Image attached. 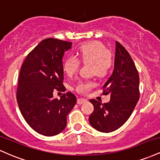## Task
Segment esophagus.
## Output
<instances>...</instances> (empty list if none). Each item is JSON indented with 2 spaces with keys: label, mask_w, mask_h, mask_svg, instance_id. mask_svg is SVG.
Here are the masks:
<instances>
[{
  "label": "esophagus",
  "mask_w": 160,
  "mask_h": 160,
  "mask_svg": "<svg viewBox=\"0 0 160 160\" xmlns=\"http://www.w3.org/2000/svg\"><path fill=\"white\" fill-rule=\"evenodd\" d=\"M86 102H87V99H86L84 98H79L78 99V102H78V104H82L83 103H86Z\"/></svg>",
  "instance_id": "34e87169"
}]
</instances>
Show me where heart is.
Instances as JSON below:
<instances>
[{
    "instance_id": "1",
    "label": "heart",
    "mask_w": 160,
    "mask_h": 160,
    "mask_svg": "<svg viewBox=\"0 0 160 160\" xmlns=\"http://www.w3.org/2000/svg\"><path fill=\"white\" fill-rule=\"evenodd\" d=\"M77 54L84 63L90 62L92 72L99 77H104L111 71L113 64V54L106 46L98 40H92L79 46ZM80 61L74 56H68L64 61L63 70L68 76H72L78 71ZM94 86L90 81H81L77 86L79 92H86Z\"/></svg>"
}]
</instances>
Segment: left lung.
Instances as JSON below:
<instances>
[{
    "label": "left lung",
    "mask_w": 160,
    "mask_h": 160,
    "mask_svg": "<svg viewBox=\"0 0 160 160\" xmlns=\"http://www.w3.org/2000/svg\"><path fill=\"white\" fill-rule=\"evenodd\" d=\"M104 95H111L108 103L90 99L94 111L89 123L102 132H111L123 125L139 100V75L132 58L126 49L116 42L114 68L103 86Z\"/></svg>",
    "instance_id": "1"
}]
</instances>
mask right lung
Here are the masks:
<instances>
[{"mask_svg":"<svg viewBox=\"0 0 160 160\" xmlns=\"http://www.w3.org/2000/svg\"><path fill=\"white\" fill-rule=\"evenodd\" d=\"M71 45L55 38L42 40L28 55L20 71L16 94L19 110L27 123L45 136L65 129L67 116L77 103L71 92L53 98L55 89L63 87L62 58Z\"/></svg>","mask_w":160,"mask_h":160,"instance_id":"obj_1","label":"right lung"}]
</instances>
